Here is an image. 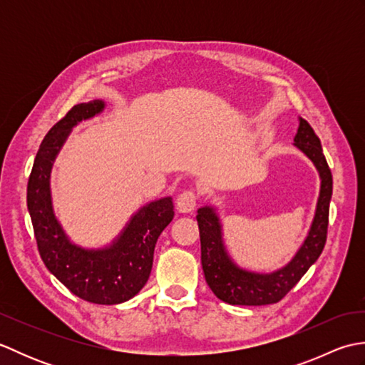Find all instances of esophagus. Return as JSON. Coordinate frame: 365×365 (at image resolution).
I'll return each mask as SVG.
<instances>
[{"label": "esophagus", "instance_id": "obj_1", "mask_svg": "<svg viewBox=\"0 0 365 365\" xmlns=\"http://www.w3.org/2000/svg\"><path fill=\"white\" fill-rule=\"evenodd\" d=\"M196 204H197V196L192 190L183 191L175 200V207L180 213H191L196 208Z\"/></svg>", "mask_w": 365, "mask_h": 365}]
</instances>
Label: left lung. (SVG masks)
Here are the masks:
<instances>
[{"mask_svg":"<svg viewBox=\"0 0 365 365\" xmlns=\"http://www.w3.org/2000/svg\"><path fill=\"white\" fill-rule=\"evenodd\" d=\"M293 145L298 147L314 163L322 182L311 229L287 265L271 273H257L238 267L224 245L222 226L216 208L204 205L197 210L200 262H202L205 281L216 297L227 304L265 306L281 301L320 257L327 243L332 175L319 136L302 118H299V127L293 138Z\"/></svg>","mask_w":365,"mask_h":365,"instance_id":"left-lung-1","label":"left lung"}]
</instances>
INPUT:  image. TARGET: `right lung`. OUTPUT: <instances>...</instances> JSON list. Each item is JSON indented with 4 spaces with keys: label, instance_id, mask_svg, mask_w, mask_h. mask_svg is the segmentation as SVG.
Segmentation results:
<instances>
[{
    "label": "right lung",
    "instance_id": "add662e5",
    "mask_svg": "<svg viewBox=\"0 0 365 365\" xmlns=\"http://www.w3.org/2000/svg\"><path fill=\"white\" fill-rule=\"evenodd\" d=\"M103 110V100H91L75 105L54 123L36 155L26 200L38 254L50 273L78 298L111 306L131 299L145 285L152 271L155 245L174 218V204L168 196L143 205L105 247L88 250L68 238L53 210L51 168L72 128Z\"/></svg>",
    "mask_w": 365,
    "mask_h": 365
}]
</instances>
